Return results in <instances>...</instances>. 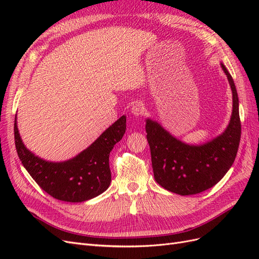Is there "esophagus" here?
I'll list each match as a JSON object with an SVG mask.
<instances>
[{
	"instance_id": "esophagus-1",
	"label": "esophagus",
	"mask_w": 259,
	"mask_h": 259,
	"mask_svg": "<svg viewBox=\"0 0 259 259\" xmlns=\"http://www.w3.org/2000/svg\"><path fill=\"white\" fill-rule=\"evenodd\" d=\"M131 112L133 113V115H135V116L144 115L145 112H146L145 104L143 103V101H137V103L133 105V107L131 109Z\"/></svg>"
}]
</instances>
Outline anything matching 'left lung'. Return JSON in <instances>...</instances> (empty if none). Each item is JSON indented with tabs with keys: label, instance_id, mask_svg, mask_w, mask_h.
<instances>
[{
	"label": "left lung",
	"instance_id": "left-lung-1",
	"mask_svg": "<svg viewBox=\"0 0 259 259\" xmlns=\"http://www.w3.org/2000/svg\"><path fill=\"white\" fill-rule=\"evenodd\" d=\"M221 65L229 81L233 103L230 122L223 134L205 144L189 145L156 121L146 120L154 179L170 192L191 195L209 189L226 175L237 156L241 138L239 98L232 76Z\"/></svg>",
	"mask_w": 259,
	"mask_h": 259
}]
</instances>
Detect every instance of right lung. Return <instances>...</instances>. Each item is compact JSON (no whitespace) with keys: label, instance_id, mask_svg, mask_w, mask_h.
Instances as JSON below:
<instances>
[{"label":"right lung","instance_id":"1","mask_svg":"<svg viewBox=\"0 0 259 259\" xmlns=\"http://www.w3.org/2000/svg\"><path fill=\"white\" fill-rule=\"evenodd\" d=\"M126 130V116L122 115L89 148L64 162L45 161L23 145L15 117L16 150L22 165L35 183L53 198L65 202H84L97 197L111 183L109 154Z\"/></svg>","mask_w":259,"mask_h":259}]
</instances>
